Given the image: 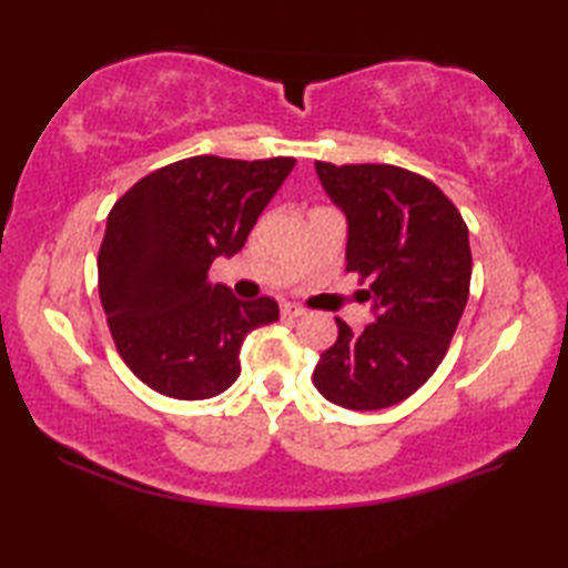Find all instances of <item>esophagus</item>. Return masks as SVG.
<instances>
[{
	"instance_id": "34e87169",
	"label": "esophagus",
	"mask_w": 568,
	"mask_h": 568,
	"mask_svg": "<svg viewBox=\"0 0 568 568\" xmlns=\"http://www.w3.org/2000/svg\"><path fill=\"white\" fill-rule=\"evenodd\" d=\"M281 313H283V318H301L305 311H303L301 305H295V303H283L281 305Z\"/></svg>"
}]
</instances>
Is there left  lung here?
<instances>
[{
	"mask_svg": "<svg viewBox=\"0 0 568 568\" xmlns=\"http://www.w3.org/2000/svg\"><path fill=\"white\" fill-rule=\"evenodd\" d=\"M348 217L345 271L368 281L376 321L321 353L313 383L335 406L378 410L413 396L446 358L470 287L468 227L418 172L396 165L315 162Z\"/></svg>",
	"mask_w": 568,
	"mask_h": 568,
	"instance_id": "1",
	"label": "left lung"
}]
</instances>
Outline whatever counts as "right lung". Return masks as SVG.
<instances>
[{
	"label": "right lung",
	"mask_w": 568,
	"mask_h": 568,
	"mask_svg": "<svg viewBox=\"0 0 568 568\" xmlns=\"http://www.w3.org/2000/svg\"><path fill=\"white\" fill-rule=\"evenodd\" d=\"M293 165L197 155L152 170L112 205L100 301L120 358L152 390L178 400L227 390L247 333L277 321L273 297L237 301L207 271L245 245Z\"/></svg>",
	"instance_id": "add662e5"
}]
</instances>
